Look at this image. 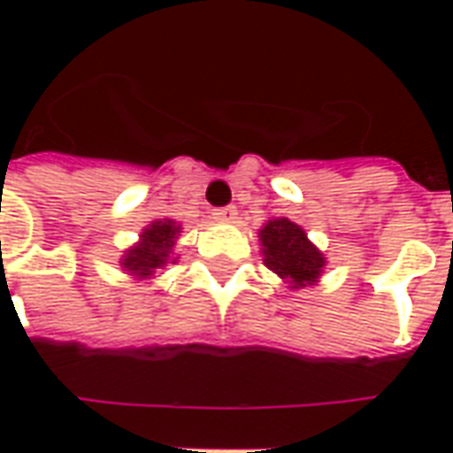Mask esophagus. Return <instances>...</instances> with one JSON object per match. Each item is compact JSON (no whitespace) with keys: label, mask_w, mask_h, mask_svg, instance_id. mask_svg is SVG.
Listing matches in <instances>:
<instances>
[{"label":"esophagus","mask_w":453,"mask_h":453,"mask_svg":"<svg viewBox=\"0 0 453 453\" xmlns=\"http://www.w3.org/2000/svg\"><path fill=\"white\" fill-rule=\"evenodd\" d=\"M213 218H216V220H223V223H230V220H235V218H237L235 206L213 208Z\"/></svg>","instance_id":"34e87169"}]
</instances>
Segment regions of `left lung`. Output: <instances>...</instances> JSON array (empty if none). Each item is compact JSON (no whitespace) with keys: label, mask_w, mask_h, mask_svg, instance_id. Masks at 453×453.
<instances>
[{"label":"left lung","mask_w":453,"mask_h":453,"mask_svg":"<svg viewBox=\"0 0 453 453\" xmlns=\"http://www.w3.org/2000/svg\"><path fill=\"white\" fill-rule=\"evenodd\" d=\"M259 237L265 245V265L294 288L311 284L323 272L325 257L320 250L311 245L303 230L288 218L269 220Z\"/></svg>","instance_id":"obj_1"}]
</instances>
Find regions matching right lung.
<instances>
[{
	"instance_id": "obj_1",
	"label": "right lung",
	"mask_w": 453,
	"mask_h": 453,
	"mask_svg": "<svg viewBox=\"0 0 453 453\" xmlns=\"http://www.w3.org/2000/svg\"><path fill=\"white\" fill-rule=\"evenodd\" d=\"M177 233L179 227L172 220L150 226L142 233V242L138 247L128 250V255H126V259L120 265L126 266L128 272H133V274L150 276L152 269H159V266L167 262L169 250L174 245V235Z\"/></svg>"
}]
</instances>
